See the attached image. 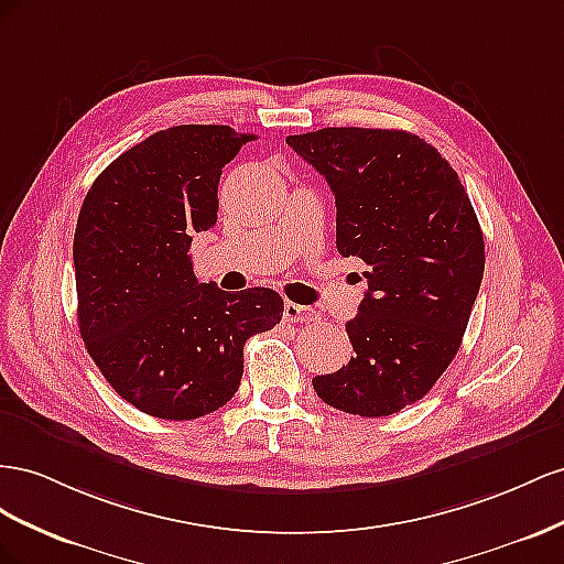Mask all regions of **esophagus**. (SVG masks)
I'll list each match as a JSON object with an SVG mask.
<instances>
[{
  "label": "esophagus",
  "instance_id": "obj_1",
  "mask_svg": "<svg viewBox=\"0 0 564 564\" xmlns=\"http://www.w3.org/2000/svg\"><path fill=\"white\" fill-rule=\"evenodd\" d=\"M283 316L285 321H291V324H310V321L318 318L316 310L304 307V304H297V302H285Z\"/></svg>",
  "mask_w": 564,
  "mask_h": 564
}]
</instances>
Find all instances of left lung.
Masks as SVG:
<instances>
[{
    "mask_svg": "<svg viewBox=\"0 0 564 564\" xmlns=\"http://www.w3.org/2000/svg\"><path fill=\"white\" fill-rule=\"evenodd\" d=\"M335 196V243L366 264L347 366L312 380L328 406L380 417L423 399L454 361L485 273V238L456 170L404 130L288 137Z\"/></svg>",
    "mask_w": 564,
    "mask_h": 564,
    "instance_id": "1",
    "label": "left lung"
}]
</instances>
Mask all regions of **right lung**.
<instances>
[{
  "label": "right lung",
  "mask_w": 564,
  "mask_h": 564,
  "mask_svg": "<svg viewBox=\"0 0 564 564\" xmlns=\"http://www.w3.org/2000/svg\"><path fill=\"white\" fill-rule=\"evenodd\" d=\"M252 134L180 124L143 139L96 176L73 240L77 321L89 357L124 401L193 421L238 392L243 347L283 300L200 283L191 236L217 224L221 167Z\"/></svg>",
  "instance_id": "1"
}]
</instances>
